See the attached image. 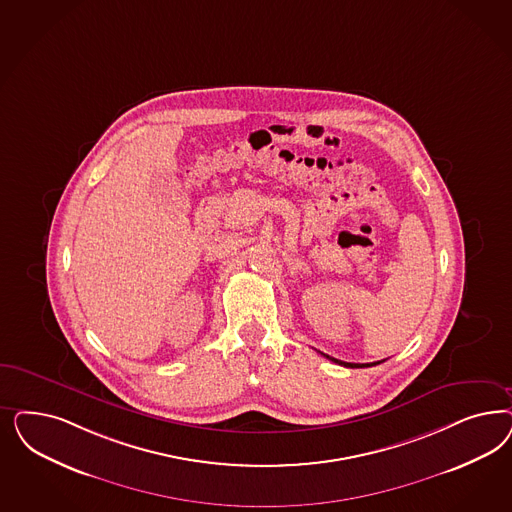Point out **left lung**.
Wrapping results in <instances>:
<instances>
[{
    "instance_id": "8db88e82",
    "label": "left lung",
    "mask_w": 512,
    "mask_h": 512,
    "mask_svg": "<svg viewBox=\"0 0 512 512\" xmlns=\"http://www.w3.org/2000/svg\"><path fill=\"white\" fill-rule=\"evenodd\" d=\"M324 356H326L328 360H331V362L339 363V365H345V367H352V369H354V367H373V365H377V363H380H347L341 362V360H335V358H331V356H328V354H324Z\"/></svg>"
}]
</instances>
